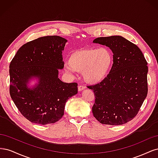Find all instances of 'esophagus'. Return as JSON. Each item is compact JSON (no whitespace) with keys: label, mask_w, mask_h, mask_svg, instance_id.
<instances>
[{"label":"esophagus","mask_w":158,"mask_h":158,"mask_svg":"<svg viewBox=\"0 0 158 158\" xmlns=\"http://www.w3.org/2000/svg\"><path fill=\"white\" fill-rule=\"evenodd\" d=\"M85 88V87L84 86V85H79L78 88V89L79 92H80V91L84 90Z\"/></svg>","instance_id":"esophagus-1"}]
</instances>
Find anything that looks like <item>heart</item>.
Instances as JSON below:
<instances>
[{
    "instance_id": "b5f03b06",
    "label": "heart",
    "mask_w": 158,
    "mask_h": 158,
    "mask_svg": "<svg viewBox=\"0 0 158 158\" xmlns=\"http://www.w3.org/2000/svg\"><path fill=\"white\" fill-rule=\"evenodd\" d=\"M114 57L106 47H85L70 52L68 69L82 73L85 82L95 84L106 79L111 70Z\"/></svg>"
}]
</instances>
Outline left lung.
Wrapping results in <instances>:
<instances>
[{
	"mask_svg": "<svg viewBox=\"0 0 158 158\" xmlns=\"http://www.w3.org/2000/svg\"><path fill=\"white\" fill-rule=\"evenodd\" d=\"M93 42L109 47L114 57L107 77L88 86L95 95L93 114L104 125H123L136 117L147 96V61L138 46L122 36L98 37Z\"/></svg>",
	"mask_w": 158,
	"mask_h": 158,
	"instance_id": "left-lung-1",
	"label": "left lung"
}]
</instances>
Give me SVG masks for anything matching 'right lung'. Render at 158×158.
I'll return each mask as SVG.
<instances>
[{
	"label": "right lung",
	"instance_id": "obj_1",
	"mask_svg": "<svg viewBox=\"0 0 158 158\" xmlns=\"http://www.w3.org/2000/svg\"><path fill=\"white\" fill-rule=\"evenodd\" d=\"M67 40L58 35L44 36L26 43L17 51L10 64V94L22 115L30 122L55 123L64 114L66 102L78 93L77 83H65L59 78L63 69L62 51ZM35 77L38 82L27 86Z\"/></svg>",
	"mask_w": 158,
	"mask_h": 158
}]
</instances>
